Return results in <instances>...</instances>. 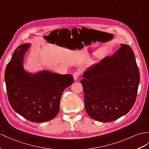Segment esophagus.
Here are the masks:
<instances>
[{
  "mask_svg": "<svg viewBox=\"0 0 149 149\" xmlns=\"http://www.w3.org/2000/svg\"><path fill=\"white\" fill-rule=\"evenodd\" d=\"M79 73L78 72H75L73 74V78H74V80H77V79L79 78Z\"/></svg>",
  "mask_w": 149,
  "mask_h": 149,
  "instance_id": "34e87169",
  "label": "esophagus"
}]
</instances>
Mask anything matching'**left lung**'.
Masks as SVG:
<instances>
[{"label":"left lung","instance_id":"obj_1","mask_svg":"<svg viewBox=\"0 0 149 149\" xmlns=\"http://www.w3.org/2000/svg\"><path fill=\"white\" fill-rule=\"evenodd\" d=\"M135 54L128 45L111 57L90 66L83 74L87 114L96 121L116 120L130 111L135 102L140 72Z\"/></svg>","mask_w":149,"mask_h":149}]
</instances>
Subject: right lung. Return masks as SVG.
Returning <instances> with one entry per match:
<instances>
[{
    "label": "right lung",
    "instance_id": "obj_1",
    "mask_svg": "<svg viewBox=\"0 0 149 149\" xmlns=\"http://www.w3.org/2000/svg\"><path fill=\"white\" fill-rule=\"evenodd\" d=\"M30 43L14 50L5 71L9 102L17 114L28 121L42 123L51 120L59 111L61 95L74 81L71 74L47 70L30 73L24 70V57Z\"/></svg>",
    "mask_w": 149,
    "mask_h": 149
}]
</instances>
